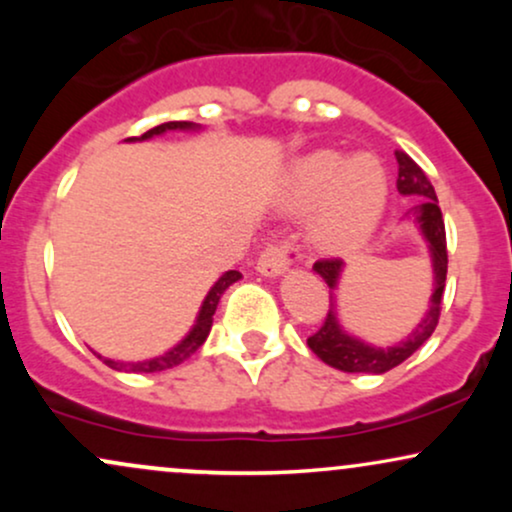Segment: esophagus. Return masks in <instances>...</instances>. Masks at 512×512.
Masks as SVG:
<instances>
[{
  "instance_id": "esophagus-1",
  "label": "esophagus",
  "mask_w": 512,
  "mask_h": 512,
  "mask_svg": "<svg viewBox=\"0 0 512 512\" xmlns=\"http://www.w3.org/2000/svg\"><path fill=\"white\" fill-rule=\"evenodd\" d=\"M303 257L301 248L293 240H269L264 250L257 257V269L264 276L284 274L291 264H296Z\"/></svg>"
}]
</instances>
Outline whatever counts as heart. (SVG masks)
<instances>
[{
	"label": "heart",
	"mask_w": 512,
	"mask_h": 512,
	"mask_svg": "<svg viewBox=\"0 0 512 512\" xmlns=\"http://www.w3.org/2000/svg\"><path fill=\"white\" fill-rule=\"evenodd\" d=\"M387 204V175L373 156L346 158L320 149L298 158L286 175V207H317L313 238L320 248L346 252L363 245Z\"/></svg>",
	"instance_id": "1"
}]
</instances>
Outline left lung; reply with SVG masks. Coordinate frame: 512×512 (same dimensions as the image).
I'll return each instance as SVG.
<instances>
[{
	"label": "left lung",
	"mask_w": 512,
	"mask_h": 512,
	"mask_svg": "<svg viewBox=\"0 0 512 512\" xmlns=\"http://www.w3.org/2000/svg\"><path fill=\"white\" fill-rule=\"evenodd\" d=\"M395 158L399 166L397 190L402 192V195L419 197V204L414 207V216L428 240V248H431L436 289H433L431 305H428L424 320L416 325V330L411 332L404 342H399L397 346H390V349L368 346L358 342L354 337H349V334H344L342 327H339L337 317H334V310L330 308V313H327L320 330L308 337V346L320 361H325L327 366L337 370H344V373H387V370H392L402 361H407V358L414 354L421 344L428 342V337H431L433 330H436L440 320L445 276H448V245H445L443 214H440L436 190H433L431 180L426 178L424 170L419 168V163H416L411 156L404 154V151H395ZM313 269L334 291L339 274H342V260H337V257H325V260H317L313 264Z\"/></svg>",
	"instance_id": "obj_1"
}]
</instances>
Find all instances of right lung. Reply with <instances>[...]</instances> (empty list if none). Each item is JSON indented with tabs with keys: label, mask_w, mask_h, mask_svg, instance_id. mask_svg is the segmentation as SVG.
<instances>
[{
	"label": "right lung",
	"mask_w": 512,
	"mask_h": 512,
	"mask_svg": "<svg viewBox=\"0 0 512 512\" xmlns=\"http://www.w3.org/2000/svg\"><path fill=\"white\" fill-rule=\"evenodd\" d=\"M195 125L192 122H163V125H158L154 129H149V132H144L142 137H129V142H142V139H149L154 137V134H163L166 129H192ZM240 279V272L236 269H231V272H226L221 276L219 281H216L214 286H211V291L207 293V298H204L202 303V310H199V317H197V325L192 327V332L187 334L185 339L178 346H173V349L168 351V354L158 356V358H151V361H139V363H122V361H110V358H103L105 366H110L113 370H127V373H158V370H168L173 366H178V363L187 361L199 346L204 344V339L209 337V330H211V322H214V313H216V305H219V298L223 296V291L228 289L231 284H236Z\"/></svg>",
	"instance_id": "1"
}]
</instances>
